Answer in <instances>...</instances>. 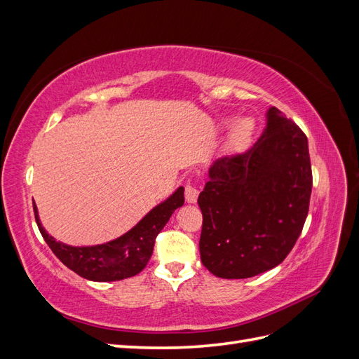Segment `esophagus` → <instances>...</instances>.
<instances>
[{
  "label": "esophagus",
  "mask_w": 359,
  "mask_h": 359,
  "mask_svg": "<svg viewBox=\"0 0 359 359\" xmlns=\"http://www.w3.org/2000/svg\"><path fill=\"white\" fill-rule=\"evenodd\" d=\"M198 196H199V190L194 186H191V184H187V186H186V201L189 203H196Z\"/></svg>",
  "instance_id": "34e87169"
}]
</instances>
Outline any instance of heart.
I'll return each instance as SVG.
<instances>
[{"mask_svg":"<svg viewBox=\"0 0 359 359\" xmlns=\"http://www.w3.org/2000/svg\"><path fill=\"white\" fill-rule=\"evenodd\" d=\"M255 130V123L252 118H241L240 121L235 124L232 139L236 145H245L250 137L253 135Z\"/></svg>","mask_w":359,"mask_h":359,"instance_id":"heart-1","label":"heart"}]
</instances>
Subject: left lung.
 Segmentation results:
<instances>
[{"label": "left lung", "mask_w": 359, "mask_h": 359, "mask_svg": "<svg viewBox=\"0 0 359 359\" xmlns=\"http://www.w3.org/2000/svg\"><path fill=\"white\" fill-rule=\"evenodd\" d=\"M199 194L205 268L222 278H248L280 265L309 214L311 165L307 136L277 107L247 153L212 161Z\"/></svg>", "instance_id": "1"}]
</instances>
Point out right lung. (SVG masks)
Returning <instances> with one entry per match:
<instances>
[{
	"label": "right lung",
	"mask_w": 359,
	"mask_h": 359,
	"mask_svg": "<svg viewBox=\"0 0 359 359\" xmlns=\"http://www.w3.org/2000/svg\"><path fill=\"white\" fill-rule=\"evenodd\" d=\"M182 205L184 187H178L124 235L99 245L73 247L57 241L45 231L37 205L32 202L39 231L53 255L76 274L91 281H116L139 274L153 255L156 236L169 222L172 212Z\"/></svg>",
	"instance_id": "right-lung-1"
}]
</instances>
